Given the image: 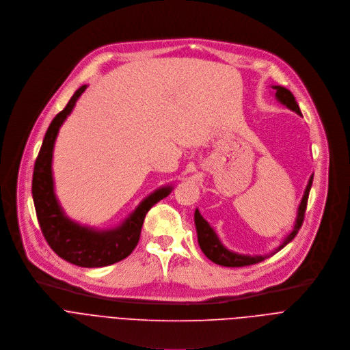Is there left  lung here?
Masks as SVG:
<instances>
[{
    "label": "left lung",
    "instance_id": "8db88e82",
    "mask_svg": "<svg viewBox=\"0 0 350 350\" xmlns=\"http://www.w3.org/2000/svg\"><path fill=\"white\" fill-rule=\"evenodd\" d=\"M275 91V99L280 102L282 105H284L286 107H288L290 110L295 111L297 114L302 116L301 109L294 98V95L291 94V91H288L287 88L282 87V85H273L271 87ZM313 183V174L309 178L308 186L305 189L304 197L301 200V204L298 206V214H297V219L294 224L293 230L284 237V240L282 241V244L278 245L277 248H274L271 252L266 254V255H244V254H237L233 252L230 250H228L222 241L219 240L218 234L215 233V230L211 228L204 218L200 214L198 209L196 208L194 213V224H196V230H197V240H198V245L201 248V251L204 252V255L211 259L214 263L221 265V266H228V267H241V266H248V265H254L258 262L265 260L266 258L271 256L273 254H275L277 251H280L282 248H284L291 240H294V237L297 236L298 230L302 226L304 218H305V211H306V205H308V198H309V191Z\"/></svg>",
    "mask_w": 350,
    "mask_h": 350
}]
</instances>
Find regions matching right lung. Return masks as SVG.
Segmentation results:
<instances>
[{"label": "right lung", "instance_id": "1", "mask_svg": "<svg viewBox=\"0 0 350 350\" xmlns=\"http://www.w3.org/2000/svg\"><path fill=\"white\" fill-rule=\"evenodd\" d=\"M88 85L80 87L66 107L56 114L44 136L42 146L34 164L31 193L42 234L49 247L64 260L81 267H103L126 258L141 237L142 225L149 209L165 198L172 186H163L141 201L135 211L118 226L95 229L70 219L55 194L52 157L59 128L73 111L76 102Z\"/></svg>", "mask_w": 350, "mask_h": 350}]
</instances>
